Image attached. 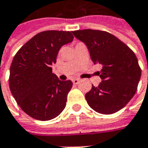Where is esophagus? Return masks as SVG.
<instances>
[{
    "instance_id": "obj_1",
    "label": "esophagus",
    "mask_w": 148,
    "mask_h": 148,
    "mask_svg": "<svg viewBox=\"0 0 148 148\" xmlns=\"http://www.w3.org/2000/svg\"><path fill=\"white\" fill-rule=\"evenodd\" d=\"M79 82H80V80H79V79H73V80H72V82H73V84H75V85L78 84Z\"/></svg>"
}]
</instances>
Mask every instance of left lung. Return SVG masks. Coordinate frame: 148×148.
<instances>
[{
	"mask_svg": "<svg viewBox=\"0 0 148 148\" xmlns=\"http://www.w3.org/2000/svg\"><path fill=\"white\" fill-rule=\"evenodd\" d=\"M86 43L94 63L103 66L102 82L86 94L91 109L111 114L123 109L134 97L141 77L138 58L133 50L109 32L96 29L72 31Z\"/></svg>",
	"mask_w": 148,
	"mask_h": 148,
	"instance_id": "obj_1",
	"label": "left lung"
}]
</instances>
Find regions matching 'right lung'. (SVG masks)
<instances>
[{"instance_id":"obj_1","label":"right lung","mask_w":148,"mask_h":148,"mask_svg":"<svg viewBox=\"0 0 148 148\" xmlns=\"http://www.w3.org/2000/svg\"><path fill=\"white\" fill-rule=\"evenodd\" d=\"M73 38L69 31L40 32L14 55L10 69V89L22 110L35 119H53L66 107L72 82L60 81L51 66L62 46Z\"/></svg>"}]
</instances>
